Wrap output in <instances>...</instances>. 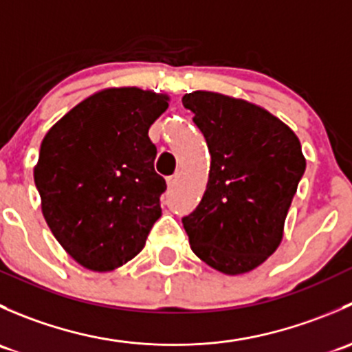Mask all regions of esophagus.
Listing matches in <instances>:
<instances>
[{
  "mask_svg": "<svg viewBox=\"0 0 352 352\" xmlns=\"http://www.w3.org/2000/svg\"><path fill=\"white\" fill-rule=\"evenodd\" d=\"M179 179H180V173H175V175L166 177V186H168L170 189H172V187L177 186V182H179Z\"/></svg>",
  "mask_w": 352,
  "mask_h": 352,
  "instance_id": "1",
  "label": "esophagus"
}]
</instances>
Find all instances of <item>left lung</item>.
Returning a JSON list of instances; mask_svg holds the SVG:
<instances>
[{
    "instance_id": "left-lung-1",
    "label": "left lung",
    "mask_w": 352,
    "mask_h": 352,
    "mask_svg": "<svg viewBox=\"0 0 352 352\" xmlns=\"http://www.w3.org/2000/svg\"><path fill=\"white\" fill-rule=\"evenodd\" d=\"M211 155L201 202L182 218L194 254L243 274L276 252L307 160L296 134L252 102L216 91L184 95Z\"/></svg>"
}]
</instances>
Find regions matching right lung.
<instances>
[{
	"label": "right lung",
	"mask_w": 352,
	"mask_h": 352,
	"mask_svg": "<svg viewBox=\"0 0 352 352\" xmlns=\"http://www.w3.org/2000/svg\"><path fill=\"white\" fill-rule=\"evenodd\" d=\"M168 95L105 88L63 116L41 144L34 180L45 223L88 271L109 272L136 257L162 216L166 184L155 172L151 124Z\"/></svg>",
	"instance_id": "1"
}]
</instances>
